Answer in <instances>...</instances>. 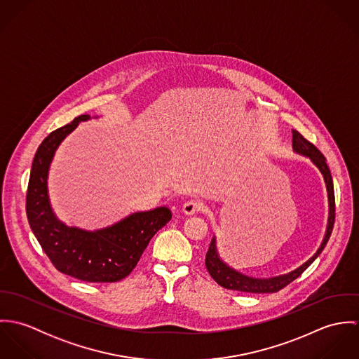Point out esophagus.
<instances>
[{
	"instance_id": "esophagus-1",
	"label": "esophagus",
	"mask_w": 359,
	"mask_h": 359,
	"mask_svg": "<svg viewBox=\"0 0 359 359\" xmlns=\"http://www.w3.org/2000/svg\"><path fill=\"white\" fill-rule=\"evenodd\" d=\"M202 208H203V203H202L201 201H198V199L187 201V202L184 203V205H182V211H184L185 214H188V215L196 214V212H199Z\"/></svg>"
}]
</instances>
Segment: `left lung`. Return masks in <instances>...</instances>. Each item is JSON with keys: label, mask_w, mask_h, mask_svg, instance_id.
<instances>
[{"label": "left lung", "mask_w": 359, "mask_h": 359, "mask_svg": "<svg viewBox=\"0 0 359 359\" xmlns=\"http://www.w3.org/2000/svg\"><path fill=\"white\" fill-rule=\"evenodd\" d=\"M293 149L297 154H304L309 157L312 160V163L320 170V172L323 174L325 182H326L327 198H329V219H327L326 235L323 238L320 248L318 249V252L313 256L308 259L307 262H304L297 269H294L286 275H279V276H273V278H268V279H258V278L246 276V275L232 269L231 266H228L218 256L217 246H215V238H212L210 248L207 250V255H205V268H207L208 273L211 275V278L219 286L229 289V290L248 292V293H276L280 289H283L285 286H287L289 283H292L294 279H297L325 249V246L332 235L333 225H334V215H336V212H334V210H336L334 189H333L332 174L326 164L325 156L319 152V149L313 144H311L296 130H293Z\"/></svg>", "instance_id": "obj_1"}]
</instances>
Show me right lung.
<instances>
[{
	"label": "right lung",
	"instance_id": "right-lung-1",
	"mask_svg": "<svg viewBox=\"0 0 359 359\" xmlns=\"http://www.w3.org/2000/svg\"><path fill=\"white\" fill-rule=\"evenodd\" d=\"M88 118V114L76 117L52 131L39 147L29 178L26 214L33 233L59 272L84 282H117L131 273L154 233L171 219V211L157 207L134 212L94 232L66 226L55 217L47 188L52 157L65 137Z\"/></svg>",
	"mask_w": 359,
	"mask_h": 359
}]
</instances>
